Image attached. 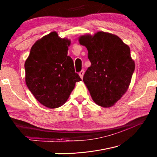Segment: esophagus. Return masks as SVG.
Returning <instances> with one entry per match:
<instances>
[{"mask_svg":"<svg viewBox=\"0 0 157 157\" xmlns=\"http://www.w3.org/2000/svg\"><path fill=\"white\" fill-rule=\"evenodd\" d=\"M84 71L83 70H82L79 73V75L80 76V78L82 79L83 78V75H84Z\"/></svg>","mask_w":157,"mask_h":157,"instance_id":"esophagus-1","label":"esophagus"}]
</instances>
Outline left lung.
Returning <instances> with one entry per match:
<instances>
[{
	"label": "left lung",
	"mask_w": 157,
	"mask_h": 157,
	"mask_svg": "<svg viewBox=\"0 0 157 157\" xmlns=\"http://www.w3.org/2000/svg\"><path fill=\"white\" fill-rule=\"evenodd\" d=\"M88 50L91 63L83 81L93 100L102 107H110L125 94L131 82L135 63L130 48L115 34L98 32L79 37Z\"/></svg>",
	"instance_id": "1"
}]
</instances>
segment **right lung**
Masks as SVG:
<instances>
[{
	"label": "right lung",
	"instance_id": "obj_1",
	"mask_svg": "<svg viewBox=\"0 0 157 157\" xmlns=\"http://www.w3.org/2000/svg\"><path fill=\"white\" fill-rule=\"evenodd\" d=\"M71 40L52 32L37 40L25 62V83L34 98L45 107L55 109L68 99L77 82L73 61L68 56Z\"/></svg>",
	"mask_w": 157,
	"mask_h": 157
}]
</instances>
